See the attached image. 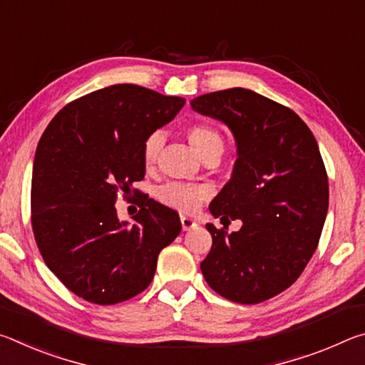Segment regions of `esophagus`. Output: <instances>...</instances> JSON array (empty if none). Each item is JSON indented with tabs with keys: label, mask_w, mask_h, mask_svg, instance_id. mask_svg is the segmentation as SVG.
I'll return each instance as SVG.
<instances>
[{
	"label": "esophagus",
	"mask_w": 365,
	"mask_h": 365,
	"mask_svg": "<svg viewBox=\"0 0 365 365\" xmlns=\"http://www.w3.org/2000/svg\"><path fill=\"white\" fill-rule=\"evenodd\" d=\"M180 222H182V228H183V230H191V228H195V227L197 225L196 220L187 217V215H182Z\"/></svg>",
	"instance_id": "1"
}]
</instances>
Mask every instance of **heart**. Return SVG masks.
<instances>
[{
    "instance_id": "obj_1",
    "label": "heart",
    "mask_w": 365,
    "mask_h": 365,
    "mask_svg": "<svg viewBox=\"0 0 365 365\" xmlns=\"http://www.w3.org/2000/svg\"><path fill=\"white\" fill-rule=\"evenodd\" d=\"M187 137L190 145L195 148L202 159L209 154H222V151H224V137H222L217 128L209 125V123H193V125H190ZM163 145L164 135L160 132H153L145 138L143 146H141V158H143L146 169H153L156 165ZM158 196L165 206L190 214L195 212L211 196V190L206 185L170 182L159 188Z\"/></svg>"
}]
</instances>
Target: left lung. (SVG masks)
I'll use <instances>...</instances> for the list:
<instances>
[{
	"label": "left lung",
	"mask_w": 365,
	"mask_h": 365,
	"mask_svg": "<svg viewBox=\"0 0 365 365\" xmlns=\"http://www.w3.org/2000/svg\"><path fill=\"white\" fill-rule=\"evenodd\" d=\"M190 104L233 133L237 163L209 211L243 222L232 233L206 224L212 248L201 272L224 298L257 304L292 287L319 245L329 178L317 141L298 114L256 91L228 88Z\"/></svg>",
	"instance_id": "1"
}]
</instances>
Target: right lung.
Segmentation results:
<instances>
[{"instance_id":"add662e5","label":"right lung","mask_w":365,"mask_h":365,"mask_svg":"<svg viewBox=\"0 0 365 365\" xmlns=\"http://www.w3.org/2000/svg\"><path fill=\"white\" fill-rule=\"evenodd\" d=\"M183 104L145 86L110 85L67 104L41 135L30 201L35 242L78 298L108 306L137 296L151 283L160 250L180 233L174 209L143 196L128 224L117 217L115 200L145 178V138Z\"/></svg>"}]
</instances>
